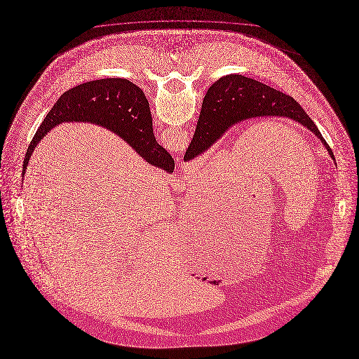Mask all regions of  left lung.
Instances as JSON below:
<instances>
[{
    "label": "left lung",
    "instance_id": "obj_1",
    "mask_svg": "<svg viewBox=\"0 0 359 359\" xmlns=\"http://www.w3.org/2000/svg\"><path fill=\"white\" fill-rule=\"evenodd\" d=\"M257 116H280L296 120L320 139L335 161L334 152L323 139L313 120L294 98L252 78L238 74L223 76L208 89L197 128L184 161H190L208 150L232 124Z\"/></svg>",
    "mask_w": 359,
    "mask_h": 359
}]
</instances>
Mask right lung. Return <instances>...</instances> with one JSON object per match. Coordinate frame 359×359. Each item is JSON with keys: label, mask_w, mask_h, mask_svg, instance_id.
Listing matches in <instances>:
<instances>
[{"label": "right lung", "mask_w": 359, "mask_h": 359, "mask_svg": "<svg viewBox=\"0 0 359 359\" xmlns=\"http://www.w3.org/2000/svg\"><path fill=\"white\" fill-rule=\"evenodd\" d=\"M63 121H89L121 136L152 166L172 172L174 159L152 133L150 105L142 89L123 78L90 81L60 95L43 120L24 158L22 175L36 144Z\"/></svg>", "instance_id": "obj_1"}]
</instances>
